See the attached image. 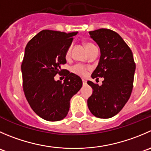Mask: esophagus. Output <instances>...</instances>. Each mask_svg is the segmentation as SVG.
Returning <instances> with one entry per match:
<instances>
[{"label": "esophagus", "instance_id": "1", "mask_svg": "<svg viewBox=\"0 0 151 151\" xmlns=\"http://www.w3.org/2000/svg\"><path fill=\"white\" fill-rule=\"evenodd\" d=\"M82 81H83V86H85V85L87 84V81H86V80H84V79H83V80H82Z\"/></svg>", "mask_w": 151, "mask_h": 151}]
</instances>
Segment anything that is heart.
<instances>
[{
  "mask_svg": "<svg viewBox=\"0 0 151 151\" xmlns=\"http://www.w3.org/2000/svg\"><path fill=\"white\" fill-rule=\"evenodd\" d=\"M92 46H93V45L90 43H86V44H85V47H86V51H87L88 49H89V48ZM70 55H71V47H69L67 49L66 53H65V57H66V58H69ZM89 70H90V68H89L88 66L81 65V64H77V65H75L74 66H73L72 68L73 72H74V74H77V75L80 76V77H86V76H87Z\"/></svg>",
  "mask_w": 151,
  "mask_h": 151,
  "instance_id": "obj_1",
  "label": "heart"
}]
</instances>
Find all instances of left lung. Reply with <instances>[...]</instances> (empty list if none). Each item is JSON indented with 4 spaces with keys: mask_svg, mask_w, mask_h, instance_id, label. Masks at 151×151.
I'll list each match as a JSON object with an SVG mask.
<instances>
[{
    "mask_svg": "<svg viewBox=\"0 0 151 151\" xmlns=\"http://www.w3.org/2000/svg\"><path fill=\"white\" fill-rule=\"evenodd\" d=\"M89 35L98 44L101 54L91 77H103L104 80L102 86L88 81L93 89L88 107L96 117L108 119L117 114L129 99L136 64L131 49L119 34L99 29L89 32Z\"/></svg>",
    "mask_w": 151,
    "mask_h": 151,
    "instance_id": "left-lung-1",
    "label": "left lung"
}]
</instances>
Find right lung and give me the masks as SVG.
<instances>
[{
	"label": "right lung",
	"instance_id": "1",
	"mask_svg": "<svg viewBox=\"0 0 151 151\" xmlns=\"http://www.w3.org/2000/svg\"><path fill=\"white\" fill-rule=\"evenodd\" d=\"M77 32L65 33L43 30L32 37L25 49L21 65L23 88L32 109L42 119L59 121L68 114L70 99L83 86L79 76L65 71L63 83L56 81L66 63L65 53Z\"/></svg>",
	"mask_w": 151,
	"mask_h": 151
}]
</instances>
